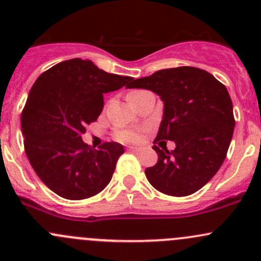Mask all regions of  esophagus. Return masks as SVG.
I'll use <instances>...</instances> for the list:
<instances>
[{
  "label": "esophagus",
  "instance_id": "obj_1",
  "mask_svg": "<svg viewBox=\"0 0 261 261\" xmlns=\"http://www.w3.org/2000/svg\"><path fill=\"white\" fill-rule=\"evenodd\" d=\"M127 149L130 150V152H139L142 148H139V147H128Z\"/></svg>",
  "mask_w": 261,
  "mask_h": 261
}]
</instances>
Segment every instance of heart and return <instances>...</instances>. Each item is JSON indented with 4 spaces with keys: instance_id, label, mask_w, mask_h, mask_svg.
Returning <instances> with one entry per match:
<instances>
[{
    "instance_id": "1",
    "label": "heart",
    "mask_w": 261,
    "mask_h": 261,
    "mask_svg": "<svg viewBox=\"0 0 261 261\" xmlns=\"http://www.w3.org/2000/svg\"><path fill=\"white\" fill-rule=\"evenodd\" d=\"M142 90L132 91L129 95H132V94H138ZM114 138L117 141L123 142V143H137V142L142 139V132L138 129H133V128H123V129L115 130Z\"/></svg>"
}]
</instances>
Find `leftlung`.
I'll use <instances>...</instances> for the list:
<instances>
[{"instance_id":"8db88e82","label":"left lung","mask_w":261,"mask_h":261,"mask_svg":"<svg viewBox=\"0 0 261 261\" xmlns=\"http://www.w3.org/2000/svg\"><path fill=\"white\" fill-rule=\"evenodd\" d=\"M128 88L154 91L165 103L153 142L158 161L144 171L149 184L174 197L202 189L221 167L232 138L235 118L226 87L202 69L178 66L132 80ZM158 140L162 149L155 146ZM166 140L176 148L168 151Z\"/></svg>"}]
</instances>
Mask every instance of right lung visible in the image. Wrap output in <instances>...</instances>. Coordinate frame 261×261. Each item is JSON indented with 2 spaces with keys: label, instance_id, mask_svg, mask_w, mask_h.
I'll use <instances>...</instances> for the list:
<instances>
[{
  "label": "right lung",
  "instance_id": "1",
  "mask_svg": "<svg viewBox=\"0 0 261 261\" xmlns=\"http://www.w3.org/2000/svg\"><path fill=\"white\" fill-rule=\"evenodd\" d=\"M132 80L76 58L54 65L32 85L21 114L23 146L34 171L56 195L84 200L111 182L123 146L104 142L95 149L82 136L103 111V94Z\"/></svg>",
  "mask_w": 261,
  "mask_h": 261
}]
</instances>
